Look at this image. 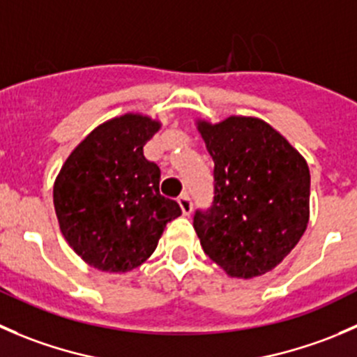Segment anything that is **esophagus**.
Returning a JSON list of instances; mask_svg holds the SVG:
<instances>
[{
  "mask_svg": "<svg viewBox=\"0 0 357 357\" xmlns=\"http://www.w3.org/2000/svg\"><path fill=\"white\" fill-rule=\"evenodd\" d=\"M178 204L180 208H182L183 215H190V211H192V201H190L189 194H182V196L178 197Z\"/></svg>",
  "mask_w": 357,
  "mask_h": 357,
  "instance_id": "esophagus-1",
  "label": "esophagus"
}]
</instances>
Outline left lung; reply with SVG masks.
Returning <instances> with one entry per match:
<instances>
[{
    "instance_id": "obj_1",
    "label": "left lung",
    "mask_w": 357,
    "mask_h": 357,
    "mask_svg": "<svg viewBox=\"0 0 357 357\" xmlns=\"http://www.w3.org/2000/svg\"><path fill=\"white\" fill-rule=\"evenodd\" d=\"M215 163V196L196 211L204 253L231 278L273 271L297 246L309 224L310 174L302 154L264 119H197Z\"/></svg>"
}]
</instances>
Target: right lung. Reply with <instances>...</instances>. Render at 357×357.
I'll use <instances>...</instances> for the list:
<instances>
[{"label": "right lung", "instance_id": "right-lung-1", "mask_svg": "<svg viewBox=\"0 0 357 357\" xmlns=\"http://www.w3.org/2000/svg\"><path fill=\"white\" fill-rule=\"evenodd\" d=\"M161 123L139 112L112 118L69 154L54 183L60 231L70 248L104 273H128L156 250L178 203L160 194V167L144 146Z\"/></svg>", "mask_w": 357, "mask_h": 357}]
</instances>
